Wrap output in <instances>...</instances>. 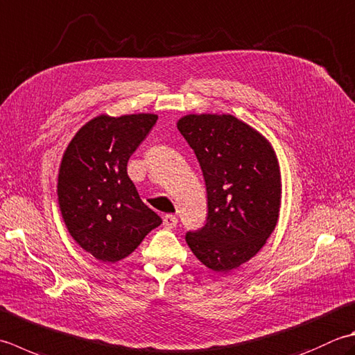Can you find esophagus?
Segmentation results:
<instances>
[{
    "instance_id": "1",
    "label": "esophagus",
    "mask_w": 355,
    "mask_h": 355,
    "mask_svg": "<svg viewBox=\"0 0 355 355\" xmlns=\"http://www.w3.org/2000/svg\"><path fill=\"white\" fill-rule=\"evenodd\" d=\"M177 223H178V220H177L175 215L168 214V215H164V217H163V226L166 229H173L177 226Z\"/></svg>"
}]
</instances>
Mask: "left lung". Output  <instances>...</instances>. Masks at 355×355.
Here are the masks:
<instances>
[{
    "label": "left lung",
    "instance_id": "8db88e82",
    "mask_svg": "<svg viewBox=\"0 0 355 355\" xmlns=\"http://www.w3.org/2000/svg\"><path fill=\"white\" fill-rule=\"evenodd\" d=\"M180 134L196 152L207 193L206 225L186 234L193 255L215 272L251 260L279 220L282 183L265 137L234 115H186Z\"/></svg>",
    "mask_w": 355,
    "mask_h": 355
}]
</instances>
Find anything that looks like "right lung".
I'll return each mask as SVG.
<instances>
[{"instance_id":"obj_1","label":"right lung","mask_w":355,"mask_h":355,"mask_svg":"<svg viewBox=\"0 0 355 355\" xmlns=\"http://www.w3.org/2000/svg\"><path fill=\"white\" fill-rule=\"evenodd\" d=\"M158 116L100 115L76 132L62 155L58 205L72 239L96 260L126 259L162 218L128 175L130 155Z\"/></svg>"}]
</instances>
